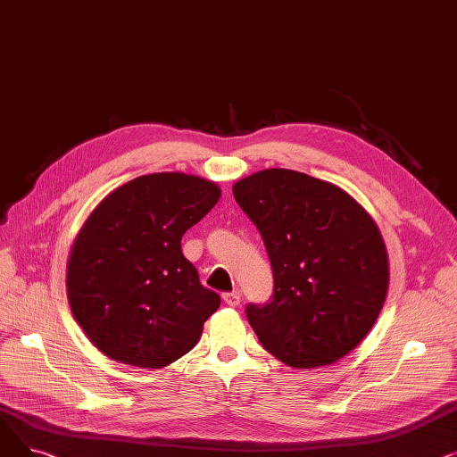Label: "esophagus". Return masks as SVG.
Masks as SVG:
<instances>
[{
  "label": "esophagus",
  "mask_w": 457,
  "mask_h": 457,
  "mask_svg": "<svg viewBox=\"0 0 457 457\" xmlns=\"http://www.w3.org/2000/svg\"><path fill=\"white\" fill-rule=\"evenodd\" d=\"M222 300H224L229 307H237L238 303H241V295H238L237 291H233V293H224V295H222Z\"/></svg>",
  "instance_id": "34e87169"
}]
</instances>
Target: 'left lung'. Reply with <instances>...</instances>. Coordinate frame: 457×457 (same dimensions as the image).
Listing matches in <instances>:
<instances>
[{
	"mask_svg": "<svg viewBox=\"0 0 457 457\" xmlns=\"http://www.w3.org/2000/svg\"><path fill=\"white\" fill-rule=\"evenodd\" d=\"M265 243L274 293L248 303L261 345L285 365H331L353 350L386 302V245L352 196L328 181L270 168L233 185Z\"/></svg>",
	"mask_w": 457,
	"mask_h": 457,
	"instance_id": "8db88e82",
	"label": "left lung"
}]
</instances>
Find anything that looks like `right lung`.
<instances>
[{
  "instance_id": "right-lung-1",
  "label": "right lung",
  "mask_w": 457,
  "mask_h": 457,
  "mask_svg": "<svg viewBox=\"0 0 457 457\" xmlns=\"http://www.w3.org/2000/svg\"><path fill=\"white\" fill-rule=\"evenodd\" d=\"M220 198L179 172L140 176L96 207L71 246L66 289L78 324L114 361L161 369L195 348L220 296L181 252Z\"/></svg>"
}]
</instances>
